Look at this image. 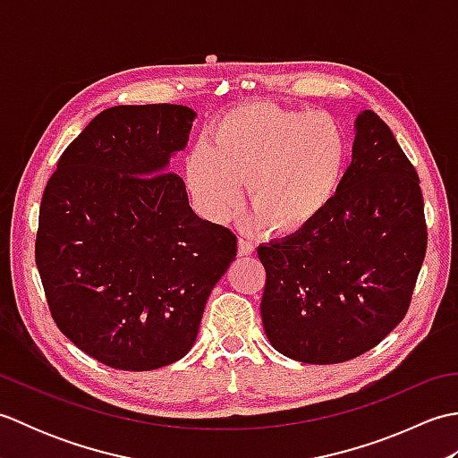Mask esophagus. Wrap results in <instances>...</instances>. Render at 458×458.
Returning <instances> with one entry per match:
<instances>
[{
	"label": "esophagus",
	"instance_id": "esophagus-1",
	"mask_svg": "<svg viewBox=\"0 0 458 458\" xmlns=\"http://www.w3.org/2000/svg\"><path fill=\"white\" fill-rule=\"evenodd\" d=\"M254 251V244L248 238H238V256H250Z\"/></svg>",
	"mask_w": 458,
	"mask_h": 458
}]
</instances>
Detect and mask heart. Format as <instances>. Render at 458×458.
I'll use <instances>...</instances> for the list:
<instances>
[{
  "instance_id": "b5f03b06",
  "label": "heart",
  "mask_w": 458,
  "mask_h": 458,
  "mask_svg": "<svg viewBox=\"0 0 458 458\" xmlns=\"http://www.w3.org/2000/svg\"><path fill=\"white\" fill-rule=\"evenodd\" d=\"M346 135L327 114L250 104L214 125L207 148L187 163L200 210L224 220L248 184L250 208L274 234H297L317 222L343 187Z\"/></svg>"
}]
</instances>
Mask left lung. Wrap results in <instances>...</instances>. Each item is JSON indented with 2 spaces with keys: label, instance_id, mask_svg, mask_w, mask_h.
Returning a JSON list of instances; mask_svg holds the SVG:
<instances>
[{
  "label": "left lung",
  "instance_id": "left-lung-1",
  "mask_svg": "<svg viewBox=\"0 0 458 458\" xmlns=\"http://www.w3.org/2000/svg\"><path fill=\"white\" fill-rule=\"evenodd\" d=\"M352 163L309 228L258 248L271 346L305 364L368 352L402 323L427 250L420 177L372 110L356 118Z\"/></svg>",
  "mask_w": 458,
  "mask_h": 458
}]
</instances>
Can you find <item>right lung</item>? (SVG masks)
<instances>
[{"label":"right lung","instance_id":"1","mask_svg":"<svg viewBox=\"0 0 458 458\" xmlns=\"http://www.w3.org/2000/svg\"><path fill=\"white\" fill-rule=\"evenodd\" d=\"M194 114L179 104L114 106L86 125L48 179L35 261L61 333L98 362L145 372L192 348L238 238L199 218L173 153Z\"/></svg>","mask_w":458,"mask_h":458}]
</instances>
